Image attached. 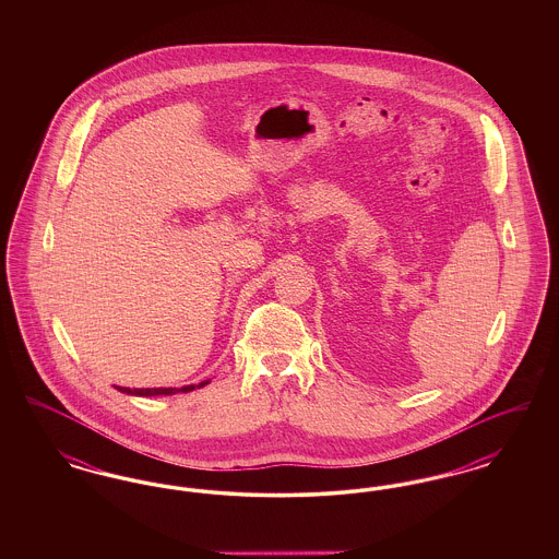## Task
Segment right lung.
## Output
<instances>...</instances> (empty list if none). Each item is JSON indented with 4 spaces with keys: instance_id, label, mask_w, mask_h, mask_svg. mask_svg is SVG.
<instances>
[{
    "instance_id": "1",
    "label": "right lung",
    "mask_w": 559,
    "mask_h": 559,
    "mask_svg": "<svg viewBox=\"0 0 559 559\" xmlns=\"http://www.w3.org/2000/svg\"><path fill=\"white\" fill-rule=\"evenodd\" d=\"M210 383V379L207 381H201L199 385H185V388H144V390H132V388H117L119 392H123V394H130V396H174V394H187V392H192V390H197V388H205Z\"/></svg>"
}]
</instances>
